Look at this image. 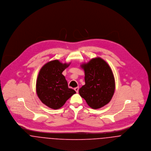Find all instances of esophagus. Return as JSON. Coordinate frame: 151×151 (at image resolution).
Segmentation results:
<instances>
[{
	"mask_svg": "<svg viewBox=\"0 0 151 151\" xmlns=\"http://www.w3.org/2000/svg\"><path fill=\"white\" fill-rule=\"evenodd\" d=\"M74 90H75V91L78 93V91H79V87H75V88H74Z\"/></svg>",
	"mask_w": 151,
	"mask_h": 151,
	"instance_id": "34e87169",
	"label": "esophagus"
}]
</instances>
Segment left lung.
Listing matches in <instances>:
<instances>
[{"label":"left lung","instance_id":"1","mask_svg":"<svg viewBox=\"0 0 151 151\" xmlns=\"http://www.w3.org/2000/svg\"><path fill=\"white\" fill-rule=\"evenodd\" d=\"M85 84L79 90L80 96L88 105L96 109L103 107L111 100L115 89L114 76L108 63L100 57L82 64Z\"/></svg>","mask_w":151,"mask_h":151}]
</instances>
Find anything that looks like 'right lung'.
<instances>
[{"mask_svg":"<svg viewBox=\"0 0 151 151\" xmlns=\"http://www.w3.org/2000/svg\"><path fill=\"white\" fill-rule=\"evenodd\" d=\"M70 63L63 64L55 60L46 63L40 69L36 84L39 99L51 109L62 107L76 91L68 88L67 81L62 74Z\"/></svg>","mask_w":151,"mask_h":151,"instance_id":"add662e5","label":"right lung"}]
</instances>
